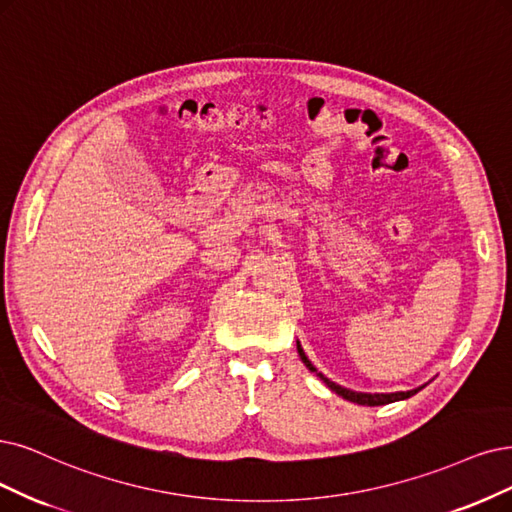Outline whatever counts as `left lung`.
<instances>
[{
    "mask_svg": "<svg viewBox=\"0 0 512 512\" xmlns=\"http://www.w3.org/2000/svg\"><path fill=\"white\" fill-rule=\"evenodd\" d=\"M297 352H299V358L301 361H304V365L312 371V373H316L320 380H323L335 394H339V396H344L346 401H352V403H358V405H367V407H375V405H388V403H394V401H403V399H409V396H413L415 392H420L422 388H415V390H407V392H390V394H367V392H354V390H348V388H344V386H339V384H335V382H331V380H327V377L323 375V373H318L316 371V367L308 361V356H306V352H304V348H301L299 344H297Z\"/></svg>",
    "mask_w": 512,
    "mask_h": 512,
    "instance_id": "8db88e82",
    "label": "left lung"
}]
</instances>
